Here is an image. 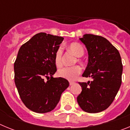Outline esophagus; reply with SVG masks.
<instances>
[{
  "mask_svg": "<svg viewBox=\"0 0 130 130\" xmlns=\"http://www.w3.org/2000/svg\"><path fill=\"white\" fill-rule=\"evenodd\" d=\"M73 84H75V83L72 82V81H70V85L72 86V85H73Z\"/></svg>",
  "mask_w": 130,
  "mask_h": 130,
  "instance_id": "esophagus-1",
  "label": "esophagus"
}]
</instances>
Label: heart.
Listing matches in <instances>:
<instances>
[{
	"label": "heart",
	"mask_w": 130,
	"mask_h": 130,
	"mask_svg": "<svg viewBox=\"0 0 130 130\" xmlns=\"http://www.w3.org/2000/svg\"><path fill=\"white\" fill-rule=\"evenodd\" d=\"M69 49L74 53L77 57L83 56L84 48L81 44L78 43H72L68 47ZM62 47H59L55 54V63L57 67H60L62 64ZM81 72V68L79 66H75L73 67H66L60 69L58 72V75L69 81H73Z\"/></svg>",
	"instance_id": "b5f03b06"
}]
</instances>
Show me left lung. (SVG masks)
Listing matches in <instances>:
<instances>
[{"label":"left lung","mask_w":130,"mask_h":130,"mask_svg":"<svg viewBox=\"0 0 130 130\" xmlns=\"http://www.w3.org/2000/svg\"><path fill=\"white\" fill-rule=\"evenodd\" d=\"M88 54V62L83 77L90 83H79L82 87L77 100L85 112L96 113L109 107L122 83V64L119 51L106 38L86 34L79 38Z\"/></svg>","instance_id":"1"}]
</instances>
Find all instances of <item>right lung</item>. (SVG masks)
Returning <instances> with one entry per match:
<instances>
[{"mask_svg": "<svg viewBox=\"0 0 130 130\" xmlns=\"http://www.w3.org/2000/svg\"><path fill=\"white\" fill-rule=\"evenodd\" d=\"M63 40L61 36L40 32L18 51L14 63L15 84L23 104L34 112L53 110L68 87L66 79L53 77L57 72L55 54Z\"/></svg>", "mask_w": 130, "mask_h": 130, "instance_id": "obj_1", "label": "right lung"}]
</instances>
